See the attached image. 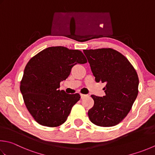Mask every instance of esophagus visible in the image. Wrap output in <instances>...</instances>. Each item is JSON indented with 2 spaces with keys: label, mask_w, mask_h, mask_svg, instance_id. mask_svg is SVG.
Returning a JSON list of instances; mask_svg holds the SVG:
<instances>
[{
  "label": "esophagus",
  "mask_w": 155,
  "mask_h": 155,
  "mask_svg": "<svg viewBox=\"0 0 155 155\" xmlns=\"http://www.w3.org/2000/svg\"><path fill=\"white\" fill-rule=\"evenodd\" d=\"M88 95H84V94H81V99H84V97H87Z\"/></svg>",
  "instance_id": "esophagus-1"
}]
</instances>
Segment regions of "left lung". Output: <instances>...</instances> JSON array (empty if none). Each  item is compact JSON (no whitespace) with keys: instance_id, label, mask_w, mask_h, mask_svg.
<instances>
[{"instance_id":"8db88e82","label":"left lung","mask_w":155,"mask_h":155,"mask_svg":"<svg viewBox=\"0 0 155 155\" xmlns=\"http://www.w3.org/2000/svg\"><path fill=\"white\" fill-rule=\"evenodd\" d=\"M95 81L105 83V95H94L88 111L91 122L102 127L114 126L126 117L137 97L139 80L126 58L111 48L84 50Z\"/></svg>"}]
</instances>
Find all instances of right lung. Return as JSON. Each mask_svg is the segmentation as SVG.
Returning <instances> with one entry per match:
<instances>
[{
	"instance_id": "right-lung-1",
	"label": "right lung",
	"mask_w": 155,
	"mask_h": 155,
	"mask_svg": "<svg viewBox=\"0 0 155 155\" xmlns=\"http://www.w3.org/2000/svg\"><path fill=\"white\" fill-rule=\"evenodd\" d=\"M87 62L81 51L63 46L48 48L30 59L20 91L27 109L38 124L57 127L66 122L81 96L60 91V83L68 78L75 64Z\"/></svg>"
}]
</instances>
